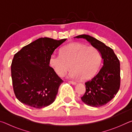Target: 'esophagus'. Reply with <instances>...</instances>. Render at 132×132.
Returning <instances> with one entry per match:
<instances>
[{
    "label": "esophagus",
    "instance_id": "esophagus-1",
    "mask_svg": "<svg viewBox=\"0 0 132 132\" xmlns=\"http://www.w3.org/2000/svg\"><path fill=\"white\" fill-rule=\"evenodd\" d=\"M69 82H70V83H71V84H73V85H76V82H75V81H69Z\"/></svg>",
    "mask_w": 132,
    "mask_h": 132
}]
</instances>
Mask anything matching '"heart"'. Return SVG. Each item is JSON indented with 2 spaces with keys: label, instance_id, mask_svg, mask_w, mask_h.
<instances>
[{
  "label": "heart",
  "instance_id": "1",
  "mask_svg": "<svg viewBox=\"0 0 132 132\" xmlns=\"http://www.w3.org/2000/svg\"><path fill=\"white\" fill-rule=\"evenodd\" d=\"M101 59V55L97 48L75 42L62 48L60 55H51L50 64L59 76L65 74L70 66L69 77L87 80L97 74Z\"/></svg>",
  "mask_w": 132,
  "mask_h": 132
}]
</instances>
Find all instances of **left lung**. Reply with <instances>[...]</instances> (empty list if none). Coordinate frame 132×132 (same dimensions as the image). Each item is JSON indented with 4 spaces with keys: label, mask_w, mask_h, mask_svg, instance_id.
I'll list each match as a JSON object with an SVG mask.
<instances>
[{
    "label": "left lung",
    "mask_w": 132,
    "mask_h": 132,
    "mask_svg": "<svg viewBox=\"0 0 132 132\" xmlns=\"http://www.w3.org/2000/svg\"><path fill=\"white\" fill-rule=\"evenodd\" d=\"M84 38L99 51L103 59V66L95 76L86 82V93L81 101L88 106L105 105L115 97L120 87V62L113 50L103 42L88 35L75 37Z\"/></svg>",
    "instance_id": "8db88e82"
}]
</instances>
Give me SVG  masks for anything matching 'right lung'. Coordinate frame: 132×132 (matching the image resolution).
I'll use <instances>...</instances> for the list:
<instances>
[{"instance_id": "1", "label": "right lung", "mask_w": 132, "mask_h": 132, "mask_svg": "<svg viewBox=\"0 0 132 132\" xmlns=\"http://www.w3.org/2000/svg\"><path fill=\"white\" fill-rule=\"evenodd\" d=\"M67 39L40 38L15 53L11 72L15 95L27 105L42 108L54 102L62 80L50 66V58Z\"/></svg>"}]
</instances>
